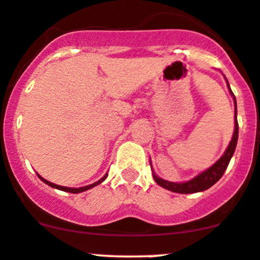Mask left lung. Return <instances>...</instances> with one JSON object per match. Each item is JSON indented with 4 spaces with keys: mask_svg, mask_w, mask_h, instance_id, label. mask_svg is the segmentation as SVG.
<instances>
[{
    "mask_svg": "<svg viewBox=\"0 0 260 260\" xmlns=\"http://www.w3.org/2000/svg\"><path fill=\"white\" fill-rule=\"evenodd\" d=\"M229 85V82H228ZM229 89H230V85H229ZM230 92L233 94L234 96V102H235V131H234V136L233 140H231L230 145L229 147L226 148L225 153L222 155V157L215 164V165L211 166L208 170L203 171L202 174H200L198 176H196L191 180L185 181V183H170V181H166L164 179L158 178L156 174L152 173L153 179H155L156 183L158 184L162 188L168 189V190L175 191V193H181V194H189V193H197V191H203L206 189L211 188L213 184L217 183L218 180L221 179V176L223 175L225 170L228 169L229 162H230L231 157H233L234 152H235L236 148V143H238V137H239V124H238V119H236V99L234 92Z\"/></svg>",
    "mask_w": 260,
    "mask_h": 260,
    "instance_id": "left-lung-1",
    "label": "left lung"
}]
</instances>
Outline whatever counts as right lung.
Here are the masks:
<instances>
[{
	"mask_svg": "<svg viewBox=\"0 0 260 260\" xmlns=\"http://www.w3.org/2000/svg\"><path fill=\"white\" fill-rule=\"evenodd\" d=\"M38 176H39V178H40V180H43V181H44L45 184H48V185H49V186H52V188L59 189V190H63V191H69V193H81V191H85V190H87V189L92 188V186H95V185H99L100 183H103V181H104L105 179H107V176H108V175L103 176V178L100 179L99 181H96V183L91 184V185L82 186V188H67V186H60V185H57V184H53V183H50V181L45 180V179H44V178H42V176H40V175H38Z\"/></svg>",
	"mask_w": 260,
	"mask_h": 260,
	"instance_id": "right-lung-1",
	"label": "right lung"
}]
</instances>
